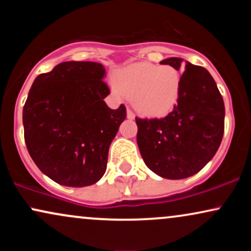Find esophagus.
<instances>
[{
  "label": "esophagus",
  "mask_w": 251,
  "mask_h": 251,
  "mask_svg": "<svg viewBox=\"0 0 251 251\" xmlns=\"http://www.w3.org/2000/svg\"><path fill=\"white\" fill-rule=\"evenodd\" d=\"M127 118H128V119H133V118H134L133 111H132V109L129 107H127Z\"/></svg>",
  "instance_id": "obj_1"
}]
</instances>
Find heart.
Returning <instances> with one entry per match:
<instances>
[{
  "mask_svg": "<svg viewBox=\"0 0 251 251\" xmlns=\"http://www.w3.org/2000/svg\"><path fill=\"white\" fill-rule=\"evenodd\" d=\"M116 85L132 98L135 109L144 116H164L175 107L181 86V74L170 65L134 63L116 75Z\"/></svg>",
  "mask_w": 251,
  "mask_h": 251,
  "instance_id": "1",
  "label": "heart"
}]
</instances>
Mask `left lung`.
I'll return each instance as SVG.
<instances>
[{"label":"left lung","mask_w":251,"mask_h":251,"mask_svg":"<svg viewBox=\"0 0 251 251\" xmlns=\"http://www.w3.org/2000/svg\"><path fill=\"white\" fill-rule=\"evenodd\" d=\"M183 60L160 61L179 71ZM224 109L214 77L204 67L188 62L181 74L178 101L164 118L135 117L137 143L146 166L168 179L200 172L212 159L224 133Z\"/></svg>","instance_id":"left-lung-1"}]
</instances>
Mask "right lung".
Here are the masks:
<instances>
[{
    "instance_id": "right-lung-1",
    "label": "right lung",
    "mask_w": 251,
    "mask_h": 251,
    "mask_svg": "<svg viewBox=\"0 0 251 251\" xmlns=\"http://www.w3.org/2000/svg\"><path fill=\"white\" fill-rule=\"evenodd\" d=\"M105 68L92 61L61 62L34 80L24 106L25 142L31 159L57 184L82 188L107 168L108 149L126 107L111 109Z\"/></svg>"
}]
</instances>
